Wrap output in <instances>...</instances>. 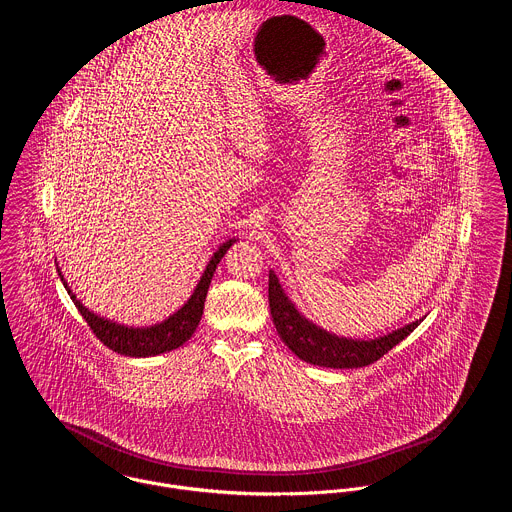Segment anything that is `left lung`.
<instances>
[{"label":"left lung","instance_id":"8db88e82","mask_svg":"<svg viewBox=\"0 0 512 512\" xmlns=\"http://www.w3.org/2000/svg\"><path fill=\"white\" fill-rule=\"evenodd\" d=\"M269 306L276 331L286 347L298 358L325 368H362L401 343L419 323L413 321L390 335L372 341H354L327 333L294 308V304L282 292L275 273H269Z\"/></svg>","mask_w":512,"mask_h":512}]
</instances>
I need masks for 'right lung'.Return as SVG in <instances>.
I'll return each mask as SVG.
<instances>
[{"instance_id": "1", "label": "right lung", "mask_w": 512, "mask_h": 512, "mask_svg": "<svg viewBox=\"0 0 512 512\" xmlns=\"http://www.w3.org/2000/svg\"><path fill=\"white\" fill-rule=\"evenodd\" d=\"M234 241L236 239L226 241L214 253V257L210 259V263L200 278L193 296L189 298V302L179 312L169 315L165 321H161L158 325H152V327L134 329V327H124V325H118L113 321H107L99 315L91 314L85 306H81V302L76 300L72 290H68V294L72 296L79 314L83 315V319L87 321V325L91 327L95 337L111 351L126 354V356H156V354L167 353V351L179 349L195 333L198 321L202 317V310H204V300H206L210 280L214 276L220 259L226 255V251L232 247ZM66 288H68V284H66Z\"/></svg>"}]
</instances>
